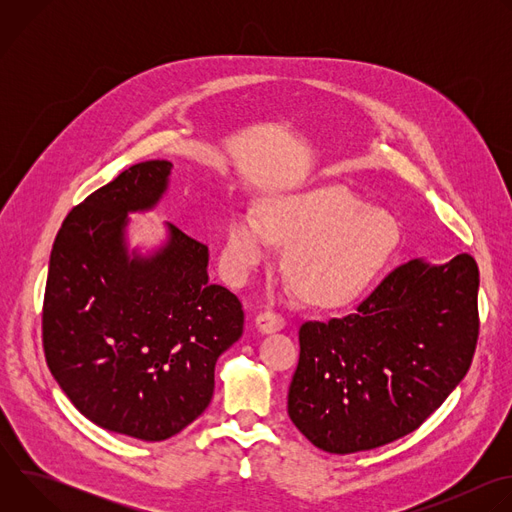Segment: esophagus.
Here are the masks:
<instances>
[{"mask_svg":"<svg viewBox=\"0 0 512 512\" xmlns=\"http://www.w3.org/2000/svg\"><path fill=\"white\" fill-rule=\"evenodd\" d=\"M255 326H257L261 332H275V330H281V328H283V318H281L279 314H275L273 310H265V312L257 314Z\"/></svg>","mask_w":512,"mask_h":512,"instance_id":"1","label":"esophagus"}]
</instances>
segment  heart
<instances>
[{
    "label": "heart",
    "instance_id": "obj_1",
    "mask_svg": "<svg viewBox=\"0 0 512 512\" xmlns=\"http://www.w3.org/2000/svg\"><path fill=\"white\" fill-rule=\"evenodd\" d=\"M269 241L285 245L283 267L304 296L330 308L350 302L369 283L397 243V225L340 184L273 196L259 216H229L221 247L225 275L247 281L267 259Z\"/></svg>",
    "mask_w": 512,
    "mask_h": 512
}]
</instances>
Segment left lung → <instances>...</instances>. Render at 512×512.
<instances>
[{
  "instance_id": "8db88e82",
  "label": "left lung",
  "mask_w": 512,
  "mask_h": 512,
  "mask_svg": "<svg viewBox=\"0 0 512 512\" xmlns=\"http://www.w3.org/2000/svg\"><path fill=\"white\" fill-rule=\"evenodd\" d=\"M478 265L411 259L356 310L304 322L287 413L330 454L391 444L415 431L466 377L478 340Z\"/></svg>"
}]
</instances>
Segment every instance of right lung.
<instances>
[{"instance_id":"right-lung-1","label":"right lung","mask_w":512,"mask_h":512,"mask_svg":"<svg viewBox=\"0 0 512 512\" xmlns=\"http://www.w3.org/2000/svg\"><path fill=\"white\" fill-rule=\"evenodd\" d=\"M172 164L131 166L72 208L54 239L42 308L48 369L87 419L162 442L210 403L214 364L243 334V306L208 281V247L168 225L129 255L127 212L150 210Z\"/></svg>"}]
</instances>
